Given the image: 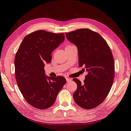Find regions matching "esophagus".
<instances>
[{
    "mask_svg": "<svg viewBox=\"0 0 131 131\" xmlns=\"http://www.w3.org/2000/svg\"><path fill=\"white\" fill-rule=\"evenodd\" d=\"M66 79L67 82H70L71 81V80H72V79H70V78H66Z\"/></svg>",
    "mask_w": 131,
    "mask_h": 131,
    "instance_id": "34e87169",
    "label": "esophagus"
}]
</instances>
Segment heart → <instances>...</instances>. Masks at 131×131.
I'll list each match as a JSON object with an SVG mask.
<instances>
[{"mask_svg":"<svg viewBox=\"0 0 131 131\" xmlns=\"http://www.w3.org/2000/svg\"><path fill=\"white\" fill-rule=\"evenodd\" d=\"M72 45H72V44H71V45H67V46L66 47H70V46H72Z\"/></svg>","mask_w":131,"mask_h":131,"instance_id":"obj_1","label":"heart"}]
</instances>
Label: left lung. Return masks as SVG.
<instances>
[{
	"label": "left lung",
	"mask_w": 131,
	"mask_h": 131,
	"mask_svg": "<svg viewBox=\"0 0 131 131\" xmlns=\"http://www.w3.org/2000/svg\"><path fill=\"white\" fill-rule=\"evenodd\" d=\"M65 35L77 47L79 65L87 72L83 84L73 79L78 86L74 100L83 109H93L104 101L113 82L115 63L111 49L99 33L89 29H79Z\"/></svg>",
	"instance_id": "1"
}]
</instances>
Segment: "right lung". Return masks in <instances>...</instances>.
Returning a JSON list of instances; mask_svg holds the SVG:
<instances>
[{
    "label": "right lung",
    "mask_w": 131,
    "mask_h": 131,
    "mask_svg": "<svg viewBox=\"0 0 131 131\" xmlns=\"http://www.w3.org/2000/svg\"><path fill=\"white\" fill-rule=\"evenodd\" d=\"M64 33L43 30L31 32L22 41L14 59L15 75L19 90L32 106L44 110L51 106L66 80L64 77L45 75V64L53 51L64 41Z\"/></svg>",
    "instance_id": "1"
}]
</instances>
